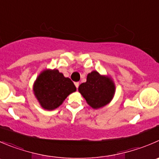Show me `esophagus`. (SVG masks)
<instances>
[{
  "label": "esophagus",
  "mask_w": 159,
  "mask_h": 159,
  "mask_svg": "<svg viewBox=\"0 0 159 159\" xmlns=\"http://www.w3.org/2000/svg\"><path fill=\"white\" fill-rule=\"evenodd\" d=\"M75 86H76L77 89H78V86H79V82H75Z\"/></svg>",
  "instance_id": "obj_1"
}]
</instances>
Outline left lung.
Listing matches in <instances>:
<instances>
[{
	"mask_svg": "<svg viewBox=\"0 0 159 159\" xmlns=\"http://www.w3.org/2000/svg\"><path fill=\"white\" fill-rule=\"evenodd\" d=\"M78 92L89 106L98 109L112 101L115 95L116 86L110 77L102 75L96 70H92L88 74L86 82L79 85Z\"/></svg>",
	"mask_w": 159,
	"mask_h": 159,
	"instance_id": "obj_1",
	"label": "left lung"
}]
</instances>
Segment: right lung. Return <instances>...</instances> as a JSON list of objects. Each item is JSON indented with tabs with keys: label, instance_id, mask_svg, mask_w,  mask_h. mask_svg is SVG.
<instances>
[{
	"label": "right lung",
	"instance_id": "right-lung-1",
	"mask_svg": "<svg viewBox=\"0 0 159 159\" xmlns=\"http://www.w3.org/2000/svg\"><path fill=\"white\" fill-rule=\"evenodd\" d=\"M76 87L69 78H65L57 69H46L41 72L33 84V92L41 107L53 110L59 107Z\"/></svg>",
	"mask_w": 159,
	"mask_h": 159
}]
</instances>
